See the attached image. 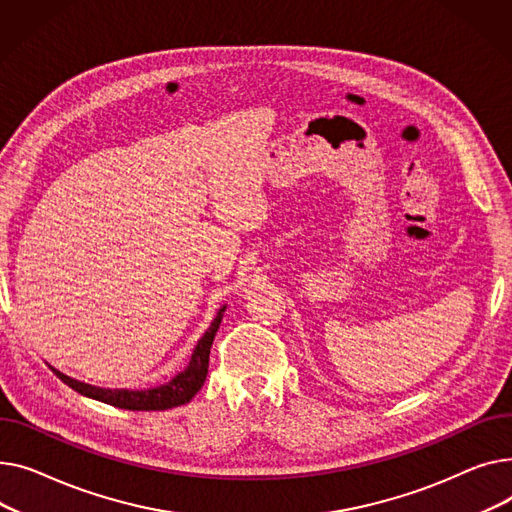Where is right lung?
Wrapping results in <instances>:
<instances>
[{
	"mask_svg": "<svg viewBox=\"0 0 512 512\" xmlns=\"http://www.w3.org/2000/svg\"><path fill=\"white\" fill-rule=\"evenodd\" d=\"M227 306H223L215 320L210 322L208 330L202 335V339L198 341V345L192 351L190 364L184 372L175 374L167 384L155 386V388H144V390H128V388H101V386H93L86 384L80 380H74L66 374H62L59 370H55L53 366L51 372L62 380L64 384H68L70 388H74L76 393L95 399L119 409H130V411H165L171 407H179L186 405L192 401V397L202 388L206 374H208V355H210V347H213L215 335L219 330V324L223 320V312Z\"/></svg>",
	"mask_w": 512,
	"mask_h": 512,
	"instance_id": "add662e5",
	"label": "right lung"
}]
</instances>
